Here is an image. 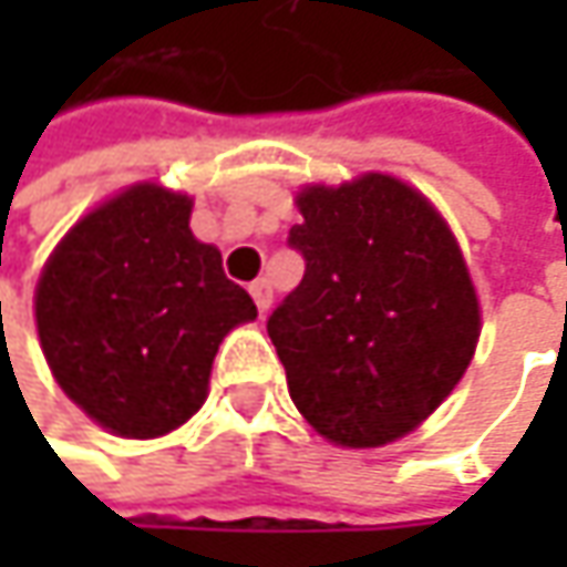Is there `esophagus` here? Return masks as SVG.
Returning <instances> with one entry per match:
<instances>
[{
  "label": "esophagus",
  "instance_id": "34e87169",
  "mask_svg": "<svg viewBox=\"0 0 567 567\" xmlns=\"http://www.w3.org/2000/svg\"><path fill=\"white\" fill-rule=\"evenodd\" d=\"M249 293H251V299H255V306H258V312L265 316V312L271 309V284L261 277V280H255V284H251Z\"/></svg>",
  "mask_w": 567,
  "mask_h": 567
}]
</instances>
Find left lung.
I'll list each match as a JSON object with an SVG mask.
<instances>
[{"instance_id": "left-lung-1", "label": "left lung", "mask_w": 567, "mask_h": 567, "mask_svg": "<svg viewBox=\"0 0 567 567\" xmlns=\"http://www.w3.org/2000/svg\"><path fill=\"white\" fill-rule=\"evenodd\" d=\"M306 274L268 318L296 410L343 447L406 435L467 372L480 302L454 233L384 173L296 195Z\"/></svg>"}]
</instances>
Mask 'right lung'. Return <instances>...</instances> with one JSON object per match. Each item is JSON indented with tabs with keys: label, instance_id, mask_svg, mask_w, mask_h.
Masks as SVG:
<instances>
[{
	"label": "right lung",
	"instance_id": "add662e5",
	"mask_svg": "<svg viewBox=\"0 0 567 567\" xmlns=\"http://www.w3.org/2000/svg\"><path fill=\"white\" fill-rule=\"evenodd\" d=\"M188 217V195L125 188L65 233L37 280L59 388L122 439H157L198 413L220 340L258 316Z\"/></svg>",
	"mask_w": 567,
	"mask_h": 567
}]
</instances>
